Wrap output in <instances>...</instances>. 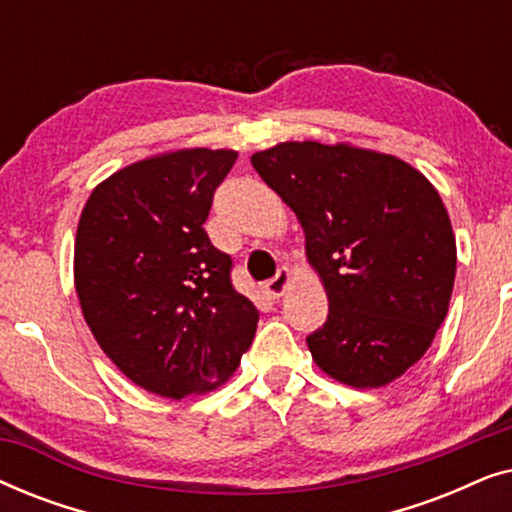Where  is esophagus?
<instances>
[{
	"label": "esophagus",
	"instance_id": "1",
	"mask_svg": "<svg viewBox=\"0 0 512 512\" xmlns=\"http://www.w3.org/2000/svg\"><path fill=\"white\" fill-rule=\"evenodd\" d=\"M289 284H291V272L289 270H279L275 277L270 279V282H265V293H268L270 298H279V296H284V291L289 289Z\"/></svg>",
	"mask_w": 512,
	"mask_h": 512
}]
</instances>
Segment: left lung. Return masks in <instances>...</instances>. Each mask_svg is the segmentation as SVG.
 <instances>
[{
    "label": "left lung",
    "mask_w": 512,
    "mask_h": 512,
    "mask_svg": "<svg viewBox=\"0 0 512 512\" xmlns=\"http://www.w3.org/2000/svg\"><path fill=\"white\" fill-rule=\"evenodd\" d=\"M298 216L328 296L312 359L347 387L394 382L431 347L450 307L457 242L429 179L352 144L282 142L251 156Z\"/></svg>",
    "instance_id": "left-lung-1"
}]
</instances>
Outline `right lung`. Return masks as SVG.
<instances>
[{
  "label": "right lung",
  "instance_id": "1",
  "mask_svg": "<svg viewBox=\"0 0 512 512\" xmlns=\"http://www.w3.org/2000/svg\"><path fill=\"white\" fill-rule=\"evenodd\" d=\"M235 160L230 149L158 153L97 184L81 212L83 319L125 377L163 398L221 387L254 340L258 310L202 228Z\"/></svg>",
  "mask_w": 512,
  "mask_h": 512
}]
</instances>
